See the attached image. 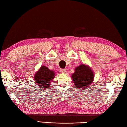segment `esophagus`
<instances>
[{"label": "esophagus", "instance_id": "obj_1", "mask_svg": "<svg viewBox=\"0 0 127 127\" xmlns=\"http://www.w3.org/2000/svg\"><path fill=\"white\" fill-rule=\"evenodd\" d=\"M60 72L61 73H65L66 72V69H60Z\"/></svg>", "mask_w": 127, "mask_h": 127}]
</instances>
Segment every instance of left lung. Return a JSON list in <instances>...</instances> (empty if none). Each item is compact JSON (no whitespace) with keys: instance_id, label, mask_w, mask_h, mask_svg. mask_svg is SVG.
<instances>
[{"instance_id":"obj_1","label":"left lung","mask_w":127,"mask_h":127,"mask_svg":"<svg viewBox=\"0 0 127 127\" xmlns=\"http://www.w3.org/2000/svg\"><path fill=\"white\" fill-rule=\"evenodd\" d=\"M94 74L89 66L82 64L75 69V72L72 75L74 85L78 89H85L89 87L92 82Z\"/></svg>"}]
</instances>
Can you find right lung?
Segmentation results:
<instances>
[{
    "label": "right lung",
    "mask_w": 127,
    "mask_h": 127,
    "mask_svg": "<svg viewBox=\"0 0 127 127\" xmlns=\"http://www.w3.org/2000/svg\"><path fill=\"white\" fill-rule=\"evenodd\" d=\"M55 77V73L49 69L46 66H41L34 76L35 82L37 84L38 89H45L50 86L52 80Z\"/></svg>",
    "instance_id": "obj_1"
}]
</instances>
